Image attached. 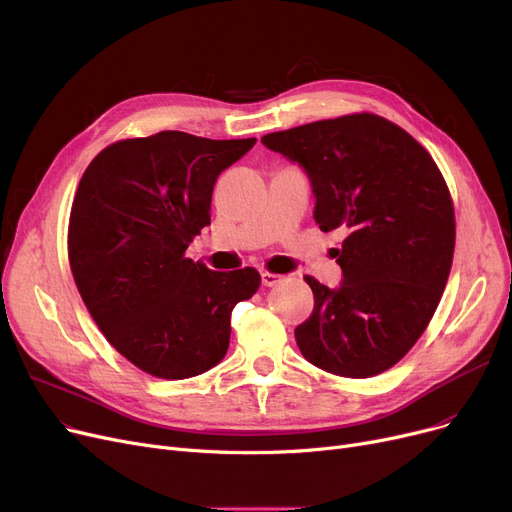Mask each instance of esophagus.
I'll list each match as a JSON object with an SVG mask.
<instances>
[{
	"label": "esophagus",
	"mask_w": 512,
	"mask_h": 512,
	"mask_svg": "<svg viewBox=\"0 0 512 512\" xmlns=\"http://www.w3.org/2000/svg\"><path fill=\"white\" fill-rule=\"evenodd\" d=\"M260 281H262V287H277L283 277L281 275H275V273H268V270H264V273H260Z\"/></svg>",
	"instance_id": "esophagus-1"
}]
</instances>
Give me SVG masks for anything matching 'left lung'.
I'll return each mask as SVG.
<instances>
[{"mask_svg":"<svg viewBox=\"0 0 512 512\" xmlns=\"http://www.w3.org/2000/svg\"><path fill=\"white\" fill-rule=\"evenodd\" d=\"M302 167L322 231L345 229L343 281L314 277L312 316L295 328L299 351L320 370L370 378L422 337L455 252V210L428 150L374 113L322 119L262 136Z\"/></svg>","mask_w":512,"mask_h":512,"instance_id":"8db88e82","label":"left lung"}]
</instances>
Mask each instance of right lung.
<instances>
[{"instance_id":"obj_1","label":"right lung","mask_w":512,"mask_h":512,"mask_svg":"<svg viewBox=\"0 0 512 512\" xmlns=\"http://www.w3.org/2000/svg\"><path fill=\"white\" fill-rule=\"evenodd\" d=\"M254 144L167 130L107 146L80 179L68 229L76 287L107 341L150 376L217 366L235 304L260 287L254 268L215 273L186 258L210 225L217 177Z\"/></svg>"}]
</instances>
